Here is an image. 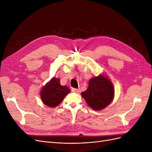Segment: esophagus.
Returning a JSON list of instances; mask_svg holds the SVG:
<instances>
[{
  "label": "esophagus",
  "mask_w": 152,
  "mask_h": 152,
  "mask_svg": "<svg viewBox=\"0 0 152 152\" xmlns=\"http://www.w3.org/2000/svg\"><path fill=\"white\" fill-rule=\"evenodd\" d=\"M72 92H73V93H79L80 92L79 89H75V88H72Z\"/></svg>",
  "instance_id": "34e87169"
}]
</instances>
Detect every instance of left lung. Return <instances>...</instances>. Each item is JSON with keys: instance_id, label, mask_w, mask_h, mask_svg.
<instances>
[{"instance_id": "8db88e82", "label": "left lung", "mask_w": 152, "mask_h": 152, "mask_svg": "<svg viewBox=\"0 0 152 152\" xmlns=\"http://www.w3.org/2000/svg\"><path fill=\"white\" fill-rule=\"evenodd\" d=\"M81 95L87 104L94 110H102L113 101L115 89L112 81L103 74L91 78L89 86Z\"/></svg>"}]
</instances>
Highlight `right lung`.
Here are the masks:
<instances>
[{"instance_id":"1","label":"right lung","mask_w":152,"mask_h":152,"mask_svg":"<svg viewBox=\"0 0 152 152\" xmlns=\"http://www.w3.org/2000/svg\"><path fill=\"white\" fill-rule=\"evenodd\" d=\"M70 93V89L66 86H61L58 78L53 77L41 89L40 98L48 107L54 108Z\"/></svg>"}]
</instances>
